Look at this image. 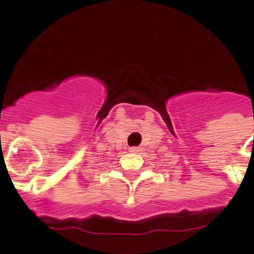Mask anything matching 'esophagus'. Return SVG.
Wrapping results in <instances>:
<instances>
[{
  "label": "esophagus",
  "instance_id": "obj_1",
  "mask_svg": "<svg viewBox=\"0 0 254 254\" xmlns=\"http://www.w3.org/2000/svg\"><path fill=\"white\" fill-rule=\"evenodd\" d=\"M129 151H131V152H140L141 151V147H138V146L129 147Z\"/></svg>",
  "mask_w": 254,
  "mask_h": 254
}]
</instances>
